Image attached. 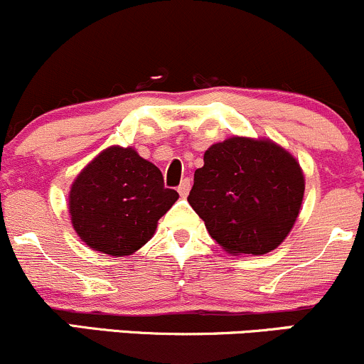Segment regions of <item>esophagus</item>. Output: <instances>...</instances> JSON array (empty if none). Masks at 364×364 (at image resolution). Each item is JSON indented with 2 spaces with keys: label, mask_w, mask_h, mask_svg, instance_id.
<instances>
[{
  "label": "esophagus",
  "mask_w": 364,
  "mask_h": 364,
  "mask_svg": "<svg viewBox=\"0 0 364 364\" xmlns=\"http://www.w3.org/2000/svg\"><path fill=\"white\" fill-rule=\"evenodd\" d=\"M177 191H178V194L182 196V198H186V196L189 194V191H191V178H183Z\"/></svg>",
  "instance_id": "esophagus-1"
}]
</instances>
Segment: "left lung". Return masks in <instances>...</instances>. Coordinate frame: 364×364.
<instances>
[{
	"label": "left lung",
	"instance_id": "1",
	"mask_svg": "<svg viewBox=\"0 0 364 364\" xmlns=\"http://www.w3.org/2000/svg\"><path fill=\"white\" fill-rule=\"evenodd\" d=\"M303 196L304 175L287 151L232 137L204 153L187 201L228 252L264 255L291 232Z\"/></svg>",
	"mask_w": 364,
	"mask_h": 364
}]
</instances>
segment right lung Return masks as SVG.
<instances>
[{
	"instance_id": "obj_1",
	"label": "right lung",
	"mask_w": 364,
	"mask_h": 364,
	"mask_svg": "<svg viewBox=\"0 0 364 364\" xmlns=\"http://www.w3.org/2000/svg\"><path fill=\"white\" fill-rule=\"evenodd\" d=\"M178 199L158 166L132 148L105 149L80 171L70 198L72 223L91 249L127 256L144 246Z\"/></svg>"
}]
</instances>
